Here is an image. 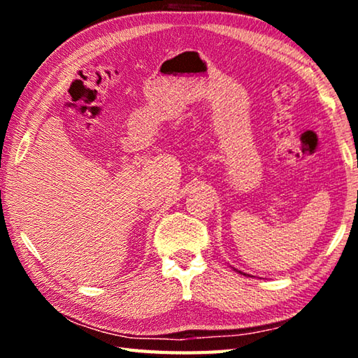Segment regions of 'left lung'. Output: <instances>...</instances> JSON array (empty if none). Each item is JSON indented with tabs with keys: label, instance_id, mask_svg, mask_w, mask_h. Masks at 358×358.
I'll use <instances>...</instances> for the list:
<instances>
[{
	"label": "left lung",
	"instance_id": "obj_1",
	"mask_svg": "<svg viewBox=\"0 0 358 358\" xmlns=\"http://www.w3.org/2000/svg\"><path fill=\"white\" fill-rule=\"evenodd\" d=\"M240 273H241V271H240Z\"/></svg>",
	"mask_w": 358,
	"mask_h": 358
}]
</instances>
